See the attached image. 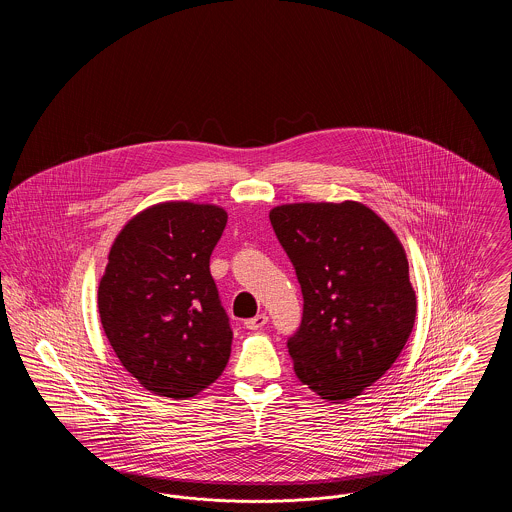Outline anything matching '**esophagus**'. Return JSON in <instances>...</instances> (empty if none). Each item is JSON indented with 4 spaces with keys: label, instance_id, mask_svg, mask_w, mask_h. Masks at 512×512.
Returning <instances> with one entry per match:
<instances>
[{
    "label": "esophagus",
    "instance_id": "34e87169",
    "mask_svg": "<svg viewBox=\"0 0 512 512\" xmlns=\"http://www.w3.org/2000/svg\"><path fill=\"white\" fill-rule=\"evenodd\" d=\"M267 322V315L261 313V315H255L253 318H247V320H245V328H247V330H261Z\"/></svg>",
    "mask_w": 512,
    "mask_h": 512
}]
</instances>
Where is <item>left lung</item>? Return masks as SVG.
<instances>
[{"mask_svg":"<svg viewBox=\"0 0 512 512\" xmlns=\"http://www.w3.org/2000/svg\"><path fill=\"white\" fill-rule=\"evenodd\" d=\"M268 217L303 293L293 370L322 399L349 401L390 370L413 332L407 253L359 201L286 203Z\"/></svg>","mask_w":512,"mask_h":512,"instance_id":"left-lung-1","label":"left lung"}]
</instances>
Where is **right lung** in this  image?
Wrapping results in <instances>:
<instances>
[{
	"label": "right lung",
	"mask_w": 512,
	"mask_h": 512,
	"mask_svg": "<svg viewBox=\"0 0 512 512\" xmlns=\"http://www.w3.org/2000/svg\"><path fill=\"white\" fill-rule=\"evenodd\" d=\"M228 213L213 203L163 201L122 226L99 280L103 332L147 391L190 399L230 359L232 330L209 259Z\"/></svg>",
	"instance_id": "add662e5"
}]
</instances>
